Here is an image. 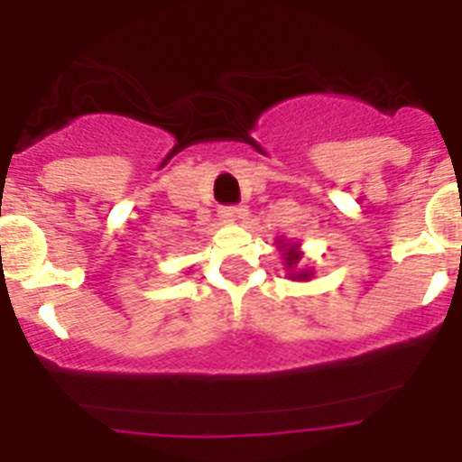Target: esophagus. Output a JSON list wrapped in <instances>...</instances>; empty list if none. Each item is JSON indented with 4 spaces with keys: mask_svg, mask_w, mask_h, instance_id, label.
Returning <instances> with one entry per match:
<instances>
[{
    "mask_svg": "<svg viewBox=\"0 0 462 462\" xmlns=\"http://www.w3.org/2000/svg\"><path fill=\"white\" fill-rule=\"evenodd\" d=\"M219 217H222V222L234 224V222H238V219L245 217V208L226 206V208H222V210H219Z\"/></svg>",
    "mask_w": 462,
    "mask_h": 462,
    "instance_id": "1",
    "label": "esophagus"
}]
</instances>
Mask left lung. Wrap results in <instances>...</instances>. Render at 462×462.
<instances>
[{
    "label": "left lung",
    "mask_w": 462,
    "mask_h": 462,
    "mask_svg": "<svg viewBox=\"0 0 462 462\" xmlns=\"http://www.w3.org/2000/svg\"><path fill=\"white\" fill-rule=\"evenodd\" d=\"M277 250L282 252V259H284V268H287L289 280H296V282H310V280H312V275H314L312 268L300 266V261H303L300 243H291V240L280 238V240H277Z\"/></svg>",
    "instance_id": "left-lung-1"
}]
</instances>
